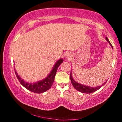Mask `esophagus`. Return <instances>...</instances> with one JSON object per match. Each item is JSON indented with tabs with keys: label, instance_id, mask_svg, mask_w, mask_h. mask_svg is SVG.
Masks as SVG:
<instances>
[{
	"label": "esophagus",
	"instance_id": "obj_1",
	"mask_svg": "<svg viewBox=\"0 0 122 122\" xmlns=\"http://www.w3.org/2000/svg\"><path fill=\"white\" fill-rule=\"evenodd\" d=\"M65 56H66V59H70L72 56L71 54V53H69V52H68V53L66 54Z\"/></svg>",
	"mask_w": 122,
	"mask_h": 122
}]
</instances>
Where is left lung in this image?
<instances>
[{
	"label": "left lung",
	"mask_w": 122,
	"mask_h": 122,
	"mask_svg": "<svg viewBox=\"0 0 122 122\" xmlns=\"http://www.w3.org/2000/svg\"><path fill=\"white\" fill-rule=\"evenodd\" d=\"M106 40L108 41L109 45H110L111 47H112V48L113 49V47L112 45H111V43L110 42V41L108 40V39L107 38V37H106ZM70 78H71V81L72 84L74 88H75L76 90L79 91L80 92H82V93H85V94H90V93H92V92H96V90H98L99 89H100L102 86L104 85V84L106 83V82H105L104 83L102 84L101 86H96V87H93V86H88L86 85H83V84H81L78 83V82H76L75 80L73 79V77H72V74H71H71H70Z\"/></svg>",
	"instance_id": "obj_1"
}]
</instances>
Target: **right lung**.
<instances>
[{
  "mask_svg": "<svg viewBox=\"0 0 122 122\" xmlns=\"http://www.w3.org/2000/svg\"><path fill=\"white\" fill-rule=\"evenodd\" d=\"M63 60L62 59H60L57 60L55 62V65H54L52 69L48 74V75L46 78L41 81L34 82V83H29V82L24 81L16 73L15 69H14V71H15L16 77L22 86H24L25 88L30 92H35V93L40 94L46 92L47 90L51 88L54 81L55 76L56 75L57 68L63 62Z\"/></svg>",
  "mask_w": 122,
  "mask_h": 122,
  "instance_id": "obj_1",
  "label": "right lung"
}]
</instances>
